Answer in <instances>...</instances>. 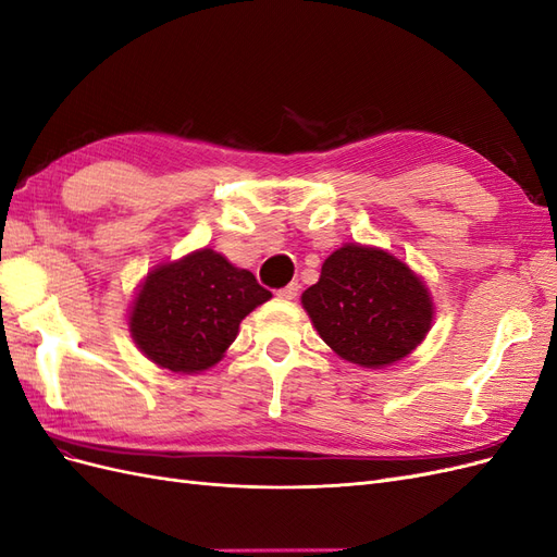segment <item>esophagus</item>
I'll use <instances>...</instances> for the list:
<instances>
[{"label": "esophagus", "instance_id": "obj_1", "mask_svg": "<svg viewBox=\"0 0 557 557\" xmlns=\"http://www.w3.org/2000/svg\"><path fill=\"white\" fill-rule=\"evenodd\" d=\"M297 293H299V283H295V281L285 285V288L276 290V295H278L281 299H295V297H297Z\"/></svg>", "mask_w": 557, "mask_h": 557}]
</instances>
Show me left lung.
<instances>
[{
  "label": "left lung",
  "instance_id": "obj_1",
  "mask_svg": "<svg viewBox=\"0 0 557 557\" xmlns=\"http://www.w3.org/2000/svg\"><path fill=\"white\" fill-rule=\"evenodd\" d=\"M301 305L336 356L360 367L409 356L432 323L423 281L391 252L358 244L332 252Z\"/></svg>",
  "mask_w": 557,
  "mask_h": 557
}]
</instances>
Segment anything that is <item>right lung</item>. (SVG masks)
I'll use <instances>...</instances> for the list:
<instances>
[{"instance_id":"1","label":"right lung","mask_w":557,"mask_h":557,"mask_svg":"<svg viewBox=\"0 0 557 557\" xmlns=\"http://www.w3.org/2000/svg\"><path fill=\"white\" fill-rule=\"evenodd\" d=\"M272 297L246 269L211 248L148 274L129 332L148 360L178 374L205 372L237 339L242 320Z\"/></svg>"}]
</instances>
